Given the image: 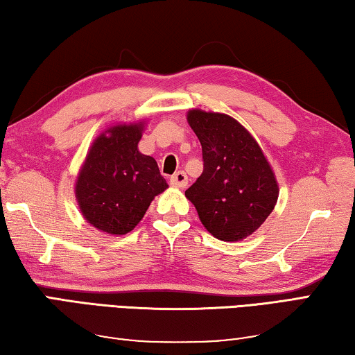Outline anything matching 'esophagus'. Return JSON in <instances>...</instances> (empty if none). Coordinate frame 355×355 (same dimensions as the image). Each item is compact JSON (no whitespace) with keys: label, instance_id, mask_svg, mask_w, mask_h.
<instances>
[{"label":"esophagus","instance_id":"obj_1","mask_svg":"<svg viewBox=\"0 0 355 355\" xmlns=\"http://www.w3.org/2000/svg\"><path fill=\"white\" fill-rule=\"evenodd\" d=\"M187 182H189V178H187V174H185L184 171H178V173H174L173 176L170 178V184L173 185V187L184 189L185 185H187Z\"/></svg>","mask_w":355,"mask_h":355}]
</instances>
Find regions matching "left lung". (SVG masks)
<instances>
[{"label":"left lung","instance_id":"8db88e82","mask_svg":"<svg viewBox=\"0 0 355 355\" xmlns=\"http://www.w3.org/2000/svg\"><path fill=\"white\" fill-rule=\"evenodd\" d=\"M187 121L201 143L205 170L185 196L214 237L245 239L274 211L280 193L275 173L239 121L198 108L189 110Z\"/></svg>","mask_w":355,"mask_h":355}]
</instances>
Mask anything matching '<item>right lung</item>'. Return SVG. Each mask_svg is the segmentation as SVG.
<instances>
[{"mask_svg": "<svg viewBox=\"0 0 355 355\" xmlns=\"http://www.w3.org/2000/svg\"><path fill=\"white\" fill-rule=\"evenodd\" d=\"M146 121L116 124L102 132L81 165L75 198L86 222L123 236L141 222L157 195L168 189L150 155L138 150Z\"/></svg>", "mask_w": 355, "mask_h": 355, "instance_id": "1", "label": "right lung"}]
</instances>
